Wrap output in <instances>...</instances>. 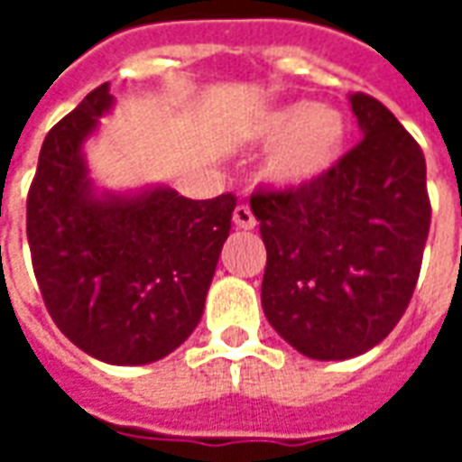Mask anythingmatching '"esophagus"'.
<instances>
[{
	"instance_id": "34e87169",
	"label": "esophagus",
	"mask_w": 462,
	"mask_h": 462,
	"mask_svg": "<svg viewBox=\"0 0 462 462\" xmlns=\"http://www.w3.org/2000/svg\"><path fill=\"white\" fill-rule=\"evenodd\" d=\"M232 222H235L240 230H252V227L257 225V217H254V212L250 210V205H237L235 212H232Z\"/></svg>"
}]
</instances>
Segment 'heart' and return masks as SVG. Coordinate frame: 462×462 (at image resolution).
I'll use <instances>...</instances> for the list:
<instances>
[{
    "label": "heart",
    "instance_id": "heart-1",
    "mask_svg": "<svg viewBox=\"0 0 462 462\" xmlns=\"http://www.w3.org/2000/svg\"><path fill=\"white\" fill-rule=\"evenodd\" d=\"M264 141L285 143L270 161V175L284 185H301L319 178L339 161L346 143V118L337 108L291 104L264 123Z\"/></svg>",
    "mask_w": 462,
    "mask_h": 462
}]
</instances>
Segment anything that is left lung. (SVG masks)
<instances>
[{"instance_id": "obj_1", "label": "left lung", "mask_w": 462, "mask_h": 462, "mask_svg": "<svg viewBox=\"0 0 462 462\" xmlns=\"http://www.w3.org/2000/svg\"><path fill=\"white\" fill-rule=\"evenodd\" d=\"M364 138L297 188H257L267 247L262 307L282 339L321 361L393 331L416 290L430 230L426 158L378 98L351 96Z\"/></svg>"}]
</instances>
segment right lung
<instances>
[{"instance_id":"right-lung-1","label":"right lung","mask_w":462,"mask_h":462,"mask_svg":"<svg viewBox=\"0 0 462 462\" xmlns=\"http://www.w3.org/2000/svg\"><path fill=\"white\" fill-rule=\"evenodd\" d=\"M111 101L101 84L46 133L26 195V237L66 339L106 364L138 366L168 356L198 327L237 198L190 200L171 188L94 198L81 143Z\"/></svg>"}]
</instances>
